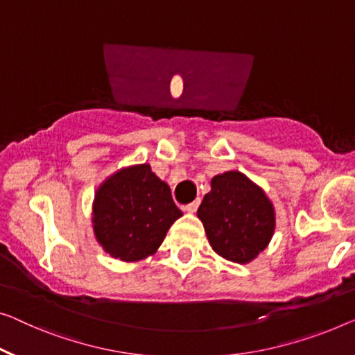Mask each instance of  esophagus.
<instances>
[{"instance_id": "34e87169", "label": "esophagus", "mask_w": 355, "mask_h": 355, "mask_svg": "<svg viewBox=\"0 0 355 355\" xmlns=\"http://www.w3.org/2000/svg\"><path fill=\"white\" fill-rule=\"evenodd\" d=\"M199 204H200V199H196L194 202H191V204H188V205H184V210L188 211V214H194L196 210H198V207H199Z\"/></svg>"}]
</instances>
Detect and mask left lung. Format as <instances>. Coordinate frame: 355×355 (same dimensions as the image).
Returning <instances> with one entry per match:
<instances>
[{
  "mask_svg": "<svg viewBox=\"0 0 355 355\" xmlns=\"http://www.w3.org/2000/svg\"><path fill=\"white\" fill-rule=\"evenodd\" d=\"M198 209L214 250L225 260L245 264L268 247L276 211L266 193L237 171L215 175Z\"/></svg>",
  "mask_w": 355,
  "mask_h": 355,
  "instance_id": "left-lung-1",
  "label": "left lung"
}]
</instances>
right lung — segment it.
Masks as SVG:
<instances>
[{
	"label": "right lung",
	"instance_id": "obj_1",
	"mask_svg": "<svg viewBox=\"0 0 355 355\" xmlns=\"http://www.w3.org/2000/svg\"><path fill=\"white\" fill-rule=\"evenodd\" d=\"M182 215L168 184L150 164H137L114 172L98 187L92 205L94 234L110 257L140 261L155 255Z\"/></svg>",
	"mask_w": 355,
	"mask_h": 355
}]
</instances>
